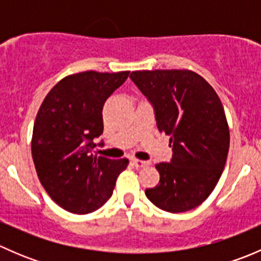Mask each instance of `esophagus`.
I'll list each match as a JSON object with an SVG mask.
<instances>
[{"mask_svg": "<svg viewBox=\"0 0 261 261\" xmlns=\"http://www.w3.org/2000/svg\"><path fill=\"white\" fill-rule=\"evenodd\" d=\"M133 164L135 165L136 168H145L147 165H150V162H146V160H140V159H133Z\"/></svg>", "mask_w": 261, "mask_h": 261, "instance_id": "1", "label": "esophagus"}]
</instances>
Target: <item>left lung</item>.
I'll return each mask as SVG.
<instances>
[{
    "label": "left lung",
    "instance_id": "obj_1",
    "mask_svg": "<svg viewBox=\"0 0 261 261\" xmlns=\"http://www.w3.org/2000/svg\"><path fill=\"white\" fill-rule=\"evenodd\" d=\"M154 109L158 130L169 136L172 159L155 165L159 184L147 188L151 203L172 213L202 203L220 179L230 131L215 89L191 70H139L130 74Z\"/></svg>",
    "mask_w": 261,
    "mask_h": 261
}]
</instances>
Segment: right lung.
Wrapping results in <instances>:
<instances>
[{
  "mask_svg": "<svg viewBox=\"0 0 261 261\" xmlns=\"http://www.w3.org/2000/svg\"><path fill=\"white\" fill-rule=\"evenodd\" d=\"M130 72L89 70L68 75L46 94L34 123L31 152L36 173L53 201L84 215L103 206L127 159L93 154L94 139L103 133L106 99Z\"/></svg>",
  "mask_w": 261,
  "mask_h": 261,
  "instance_id": "1",
  "label": "right lung"
}]
</instances>
